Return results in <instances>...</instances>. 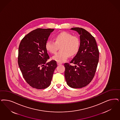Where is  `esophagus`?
<instances>
[{"mask_svg":"<svg viewBox=\"0 0 120 120\" xmlns=\"http://www.w3.org/2000/svg\"><path fill=\"white\" fill-rule=\"evenodd\" d=\"M62 63H60V62H57V65H62Z\"/></svg>","mask_w":120,"mask_h":120,"instance_id":"34e87169","label":"esophagus"}]
</instances>
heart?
I'll use <instances>...</instances> for the list:
<instances>
[{"label": "heart", "instance_id": "heart-1", "mask_svg": "<svg viewBox=\"0 0 120 120\" xmlns=\"http://www.w3.org/2000/svg\"><path fill=\"white\" fill-rule=\"evenodd\" d=\"M54 41L49 40L45 42L46 50L51 54H55L60 46V51L52 57V59L59 62L66 61L69 56H73L79 51L80 40L76 36L70 33L62 32L56 34L54 37Z\"/></svg>", "mask_w": 120, "mask_h": 120}]
</instances>
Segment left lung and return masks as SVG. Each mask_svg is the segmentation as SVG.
<instances>
[{
  "label": "left lung",
  "mask_w": 120,
  "mask_h": 120,
  "mask_svg": "<svg viewBox=\"0 0 120 120\" xmlns=\"http://www.w3.org/2000/svg\"><path fill=\"white\" fill-rule=\"evenodd\" d=\"M80 35L79 51L70 63H65V77L67 85L73 88H81L93 80L99 61V52L95 38L82 28L74 27Z\"/></svg>",
  "instance_id": "1"
}]
</instances>
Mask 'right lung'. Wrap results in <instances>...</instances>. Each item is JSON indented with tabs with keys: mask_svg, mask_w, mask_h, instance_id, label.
<instances>
[{
	"mask_svg": "<svg viewBox=\"0 0 120 120\" xmlns=\"http://www.w3.org/2000/svg\"><path fill=\"white\" fill-rule=\"evenodd\" d=\"M54 29L38 28L27 34L19 44L18 62L25 81L37 89H44L51 83L57 62L50 58L45 42Z\"/></svg>",
	"mask_w": 120,
	"mask_h": 120,
	"instance_id": "add662e5",
	"label": "right lung"
}]
</instances>
